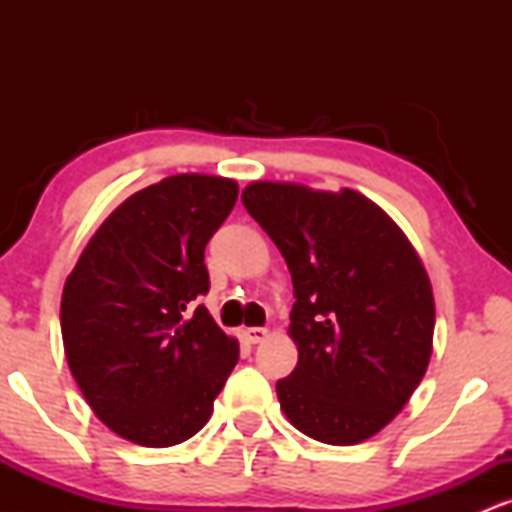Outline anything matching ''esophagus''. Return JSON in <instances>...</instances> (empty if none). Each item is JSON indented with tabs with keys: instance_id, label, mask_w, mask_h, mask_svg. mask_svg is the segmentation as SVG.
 <instances>
[{
	"instance_id": "obj_1",
	"label": "esophagus",
	"mask_w": 512,
	"mask_h": 512,
	"mask_svg": "<svg viewBox=\"0 0 512 512\" xmlns=\"http://www.w3.org/2000/svg\"><path fill=\"white\" fill-rule=\"evenodd\" d=\"M245 337H248L250 344H260L264 342V337H267V330H264V327H248V330H245Z\"/></svg>"
}]
</instances>
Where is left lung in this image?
<instances>
[{"mask_svg": "<svg viewBox=\"0 0 512 512\" xmlns=\"http://www.w3.org/2000/svg\"><path fill=\"white\" fill-rule=\"evenodd\" d=\"M248 214L289 264L298 363L276 383L305 436L356 445L404 409L433 351L436 305L414 245L361 192L250 182Z\"/></svg>", "mask_w": 512, "mask_h": 512, "instance_id": "8db88e82", "label": "left lung"}]
</instances>
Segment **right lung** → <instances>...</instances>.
Segmentation results:
<instances>
[{
    "mask_svg": "<svg viewBox=\"0 0 512 512\" xmlns=\"http://www.w3.org/2000/svg\"><path fill=\"white\" fill-rule=\"evenodd\" d=\"M238 182L180 173L134 192L101 223L62 291V342L88 407L144 448H170L209 421L238 363L195 298L209 291L204 248Z\"/></svg>",
    "mask_w": 512,
    "mask_h": 512,
    "instance_id": "1",
    "label": "right lung"
}]
</instances>
